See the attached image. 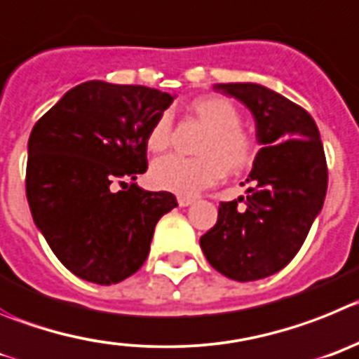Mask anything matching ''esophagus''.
<instances>
[{
  "instance_id": "obj_1",
  "label": "esophagus",
  "mask_w": 359,
  "mask_h": 359,
  "mask_svg": "<svg viewBox=\"0 0 359 359\" xmlns=\"http://www.w3.org/2000/svg\"><path fill=\"white\" fill-rule=\"evenodd\" d=\"M177 202H179L180 208H187V205H191V203L195 202V198H191V196H179Z\"/></svg>"
}]
</instances>
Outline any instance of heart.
I'll return each instance as SVG.
<instances>
[{"instance_id": "b5f03b06", "label": "heart", "mask_w": 359, "mask_h": 359, "mask_svg": "<svg viewBox=\"0 0 359 359\" xmlns=\"http://www.w3.org/2000/svg\"><path fill=\"white\" fill-rule=\"evenodd\" d=\"M187 112L202 121L209 132L198 144L200 157L166 156L151 166V184L180 196L196 195L225 177L243 173L257 157L256 137L241 128V114L224 96H200L187 103ZM173 143V123L168 112L154 121L147 135L150 151L168 150Z\"/></svg>"}]
</instances>
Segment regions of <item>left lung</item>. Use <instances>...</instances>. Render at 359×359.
I'll return each mask as SVG.
<instances>
[{
	"label": "left lung",
	"instance_id": "left-lung-1",
	"mask_svg": "<svg viewBox=\"0 0 359 359\" xmlns=\"http://www.w3.org/2000/svg\"><path fill=\"white\" fill-rule=\"evenodd\" d=\"M215 89L250 109L263 148L247 179V198L219 203L216 225L200 238V247L229 279H264L295 257L324 205V147L315 119L279 93L259 83H216Z\"/></svg>",
	"mask_w": 359,
	"mask_h": 359
}]
</instances>
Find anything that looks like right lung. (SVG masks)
I'll use <instances>...</instances> for the list:
<instances>
[{"label":"right lung","instance_id":"add662e5","mask_svg":"<svg viewBox=\"0 0 359 359\" xmlns=\"http://www.w3.org/2000/svg\"><path fill=\"white\" fill-rule=\"evenodd\" d=\"M172 102L150 87L91 80L32 128L28 205L55 256L80 279L116 284L137 272L156 224L177 208L172 193L132 182L148 168V130Z\"/></svg>","mask_w":359,"mask_h":359}]
</instances>
